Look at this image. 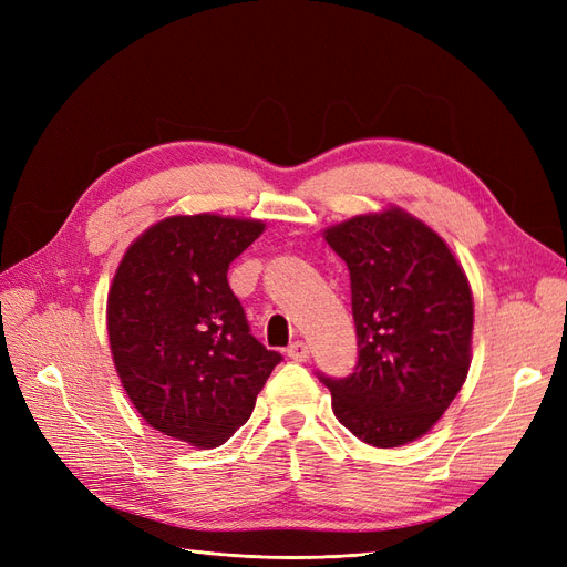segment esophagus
Instances as JSON below:
<instances>
[{
  "label": "esophagus",
  "instance_id": "34e87169",
  "mask_svg": "<svg viewBox=\"0 0 567 567\" xmlns=\"http://www.w3.org/2000/svg\"><path fill=\"white\" fill-rule=\"evenodd\" d=\"M288 357L293 359V362H307V359H310V348H307V342L296 340V342H290Z\"/></svg>",
  "mask_w": 567,
  "mask_h": 567
}]
</instances>
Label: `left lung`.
<instances>
[{
    "label": "left lung",
    "instance_id": "8db88e82",
    "mask_svg": "<svg viewBox=\"0 0 567 567\" xmlns=\"http://www.w3.org/2000/svg\"><path fill=\"white\" fill-rule=\"evenodd\" d=\"M350 269L359 362L321 381L336 419L373 447L423 437L471 369L473 293L444 238L406 210L354 215L323 229Z\"/></svg>",
    "mask_w": 567,
    "mask_h": 567
}]
</instances>
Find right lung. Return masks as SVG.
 I'll use <instances>...</instances> for the list:
<instances>
[{"mask_svg":"<svg viewBox=\"0 0 567 567\" xmlns=\"http://www.w3.org/2000/svg\"><path fill=\"white\" fill-rule=\"evenodd\" d=\"M265 221L173 215L134 238L109 288L117 379L142 419L198 450L244 425L281 354L250 336L229 265Z\"/></svg>","mask_w":567,"mask_h":567,"instance_id":"1","label":"right lung"}]
</instances>
